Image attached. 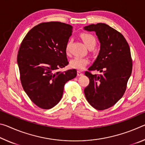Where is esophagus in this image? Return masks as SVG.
<instances>
[{
    "instance_id": "1",
    "label": "esophagus",
    "mask_w": 145,
    "mask_h": 145,
    "mask_svg": "<svg viewBox=\"0 0 145 145\" xmlns=\"http://www.w3.org/2000/svg\"><path fill=\"white\" fill-rule=\"evenodd\" d=\"M77 75L78 76H82L83 73L80 72V71H77Z\"/></svg>"
}]
</instances>
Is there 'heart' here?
Instances as JSON below:
<instances>
[{"label":"heart","mask_w":145,"mask_h":145,"mask_svg":"<svg viewBox=\"0 0 145 145\" xmlns=\"http://www.w3.org/2000/svg\"><path fill=\"white\" fill-rule=\"evenodd\" d=\"M83 42L84 43L86 46L88 48L91 49L95 47V46L97 44V41L95 39V36L92 35L91 34L84 33L81 34L80 35ZM71 45V41H68L67 45L65 46V52L67 54H70V48ZM89 63V59L86 57H75L71 60L70 61V66L71 67L75 69L82 70L86 67L88 64Z\"/></svg>","instance_id":"heart-1"}]
</instances>
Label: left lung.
<instances>
[{"label": "left lung", "mask_w": 145, "mask_h": 145, "mask_svg": "<svg viewBox=\"0 0 145 145\" xmlns=\"http://www.w3.org/2000/svg\"><path fill=\"white\" fill-rule=\"evenodd\" d=\"M84 29L95 31L100 43L99 56L88 70L101 73L85 72L89 83L84 91L89 104L102 111L114 105L125 92L132 70L131 50L124 36L107 24H91Z\"/></svg>", "instance_id": "1"}]
</instances>
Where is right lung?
I'll return each mask as SVG.
<instances>
[{
	"instance_id": "add662e5",
	"label": "right lung",
	"mask_w": 145,
	"mask_h": 145,
	"mask_svg": "<svg viewBox=\"0 0 145 145\" xmlns=\"http://www.w3.org/2000/svg\"><path fill=\"white\" fill-rule=\"evenodd\" d=\"M72 28L59 22L41 23L28 32L20 46L17 63L22 85L41 109L57 105L66 82L77 76L75 69L57 71L68 65L65 46Z\"/></svg>"
}]
</instances>
